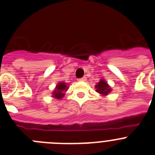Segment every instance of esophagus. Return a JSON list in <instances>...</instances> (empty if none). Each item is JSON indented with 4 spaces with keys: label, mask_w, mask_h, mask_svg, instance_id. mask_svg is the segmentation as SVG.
<instances>
[{
    "label": "esophagus",
    "mask_w": 155,
    "mask_h": 155,
    "mask_svg": "<svg viewBox=\"0 0 155 155\" xmlns=\"http://www.w3.org/2000/svg\"><path fill=\"white\" fill-rule=\"evenodd\" d=\"M78 81H86V77H83L81 78H79Z\"/></svg>",
    "instance_id": "esophagus-1"
}]
</instances>
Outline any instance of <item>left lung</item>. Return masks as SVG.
<instances>
[{
  "label": "left lung",
  "instance_id": "1",
  "mask_svg": "<svg viewBox=\"0 0 155 155\" xmlns=\"http://www.w3.org/2000/svg\"><path fill=\"white\" fill-rule=\"evenodd\" d=\"M95 87H96L97 92L101 94H103V95H106L111 91V88L104 80L100 81L98 84H96Z\"/></svg>",
  "mask_w": 155,
  "mask_h": 155
}]
</instances>
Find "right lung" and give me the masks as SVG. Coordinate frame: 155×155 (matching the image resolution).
<instances>
[{
  "label": "right lung",
  "instance_id": "obj_1",
  "mask_svg": "<svg viewBox=\"0 0 155 155\" xmlns=\"http://www.w3.org/2000/svg\"><path fill=\"white\" fill-rule=\"evenodd\" d=\"M68 89V87H67L64 82L59 83L57 85V87H56V90H54V91H53V98H58V99H61V98H62L64 96V92Z\"/></svg>",
  "mask_w": 155,
  "mask_h": 155
}]
</instances>
